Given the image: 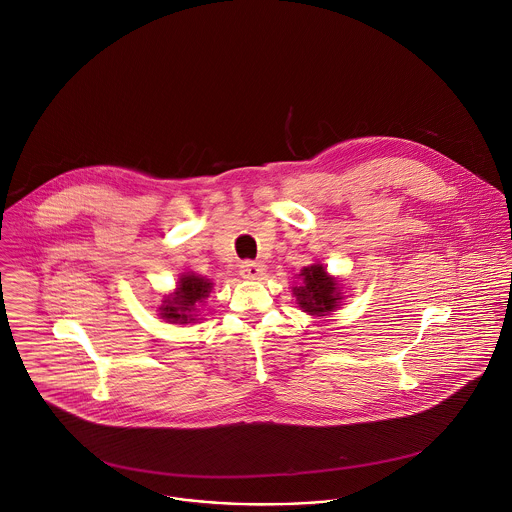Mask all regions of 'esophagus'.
<instances>
[{
	"instance_id": "34e87169",
	"label": "esophagus",
	"mask_w": 512,
	"mask_h": 512,
	"mask_svg": "<svg viewBox=\"0 0 512 512\" xmlns=\"http://www.w3.org/2000/svg\"><path fill=\"white\" fill-rule=\"evenodd\" d=\"M265 275V265L257 261H245L241 265V277L243 279H261Z\"/></svg>"
}]
</instances>
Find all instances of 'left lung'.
<instances>
[{"mask_svg":"<svg viewBox=\"0 0 512 512\" xmlns=\"http://www.w3.org/2000/svg\"><path fill=\"white\" fill-rule=\"evenodd\" d=\"M299 277L303 279V283L299 287H293V295L297 297V303L305 313L313 317H325L331 311L339 309L343 299L339 281L331 277L321 263L305 267Z\"/></svg>","mask_w":512,"mask_h":512,"instance_id":"left-lung-1","label":"left lung"}]
</instances>
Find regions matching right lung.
<instances>
[{
  "mask_svg": "<svg viewBox=\"0 0 512 512\" xmlns=\"http://www.w3.org/2000/svg\"><path fill=\"white\" fill-rule=\"evenodd\" d=\"M211 289L213 283L209 279L195 273H183L179 277L175 293L165 297L163 305L159 307V315L169 323H195L197 307L209 297Z\"/></svg>",
  "mask_w": 512,
  "mask_h": 512,
  "instance_id": "right-lung-1",
  "label": "right lung"
}]
</instances>
